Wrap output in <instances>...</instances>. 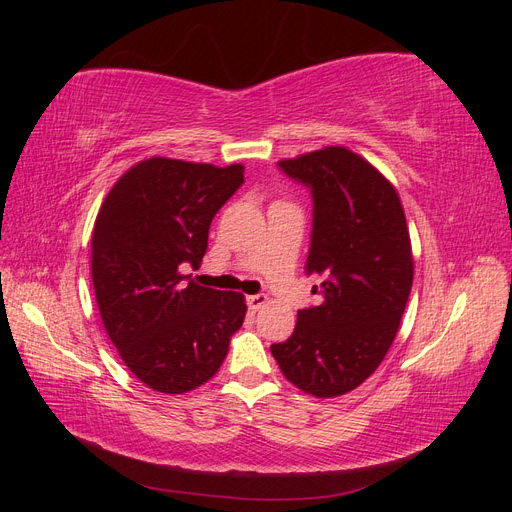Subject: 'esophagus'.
<instances>
[{"instance_id": "1", "label": "esophagus", "mask_w": 512, "mask_h": 512, "mask_svg": "<svg viewBox=\"0 0 512 512\" xmlns=\"http://www.w3.org/2000/svg\"><path fill=\"white\" fill-rule=\"evenodd\" d=\"M267 294H252V297H247V307L252 309V312H258L260 307L267 305Z\"/></svg>"}]
</instances>
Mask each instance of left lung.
I'll use <instances>...</instances> for the list:
<instances>
[{
  "instance_id": "obj_1",
  "label": "left lung",
  "mask_w": 512,
  "mask_h": 512,
  "mask_svg": "<svg viewBox=\"0 0 512 512\" xmlns=\"http://www.w3.org/2000/svg\"><path fill=\"white\" fill-rule=\"evenodd\" d=\"M312 194L305 273L320 303L297 312V327L271 354L301 391L335 397L365 382L389 352L412 290L404 207L393 185L344 147L277 164Z\"/></svg>"
}]
</instances>
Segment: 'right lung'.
Listing matches in <instances>:
<instances>
[{
  "mask_svg": "<svg viewBox=\"0 0 512 512\" xmlns=\"http://www.w3.org/2000/svg\"><path fill=\"white\" fill-rule=\"evenodd\" d=\"M243 173L241 164L151 158L130 168L100 207L91 237L100 316L123 363L153 391L181 395L205 384L243 324L241 294L181 275L207 254L211 220Z\"/></svg>",
  "mask_w": 512,
  "mask_h": 512,
  "instance_id": "obj_1",
  "label": "right lung"
}]
</instances>
